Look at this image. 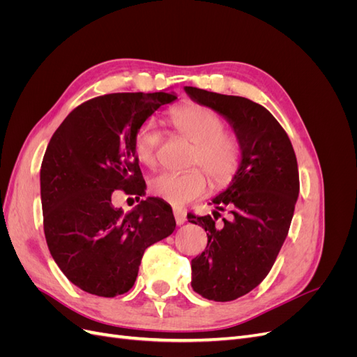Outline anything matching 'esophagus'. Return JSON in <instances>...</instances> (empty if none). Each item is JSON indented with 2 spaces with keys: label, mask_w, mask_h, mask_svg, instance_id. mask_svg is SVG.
Masks as SVG:
<instances>
[{
  "label": "esophagus",
  "mask_w": 357,
  "mask_h": 357,
  "mask_svg": "<svg viewBox=\"0 0 357 357\" xmlns=\"http://www.w3.org/2000/svg\"><path fill=\"white\" fill-rule=\"evenodd\" d=\"M174 218H176L177 225H183L186 222V211L181 208H174Z\"/></svg>",
  "instance_id": "obj_1"
}]
</instances>
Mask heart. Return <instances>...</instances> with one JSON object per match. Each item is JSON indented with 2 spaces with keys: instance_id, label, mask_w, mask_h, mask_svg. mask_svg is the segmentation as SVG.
<instances>
[{
  "instance_id": "heart-1",
  "label": "heart",
  "mask_w": 357,
  "mask_h": 357,
  "mask_svg": "<svg viewBox=\"0 0 357 357\" xmlns=\"http://www.w3.org/2000/svg\"><path fill=\"white\" fill-rule=\"evenodd\" d=\"M176 131L193 143L190 165H199L214 185L225 186L240 167L241 147L238 139L226 134L222 119L207 107L185 104L169 113ZM159 129L155 121H146L135 135V153L143 164H156ZM199 168L186 171H162L150 180V192L171 205H183L199 198L207 189V177Z\"/></svg>"
}]
</instances>
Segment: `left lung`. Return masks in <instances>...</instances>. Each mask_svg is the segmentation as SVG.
<instances>
[{
	"label": "left lung",
	"instance_id": "8db88e82",
	"mask_svg": "<svg viewBox=\"0 0 357 357\" xmlns=\"http://www.w3.org/2000/svg\"><path fill=\"white\" fill-rule=\"evenodd\" d=\"M185 92L225 117L241 147L238 171L211 199L213 218L188 214L208 238L192 259V289L215 302L234 301L261 284L286 240L299 195L298 162L286 131L261 104L192 86ZM225 208L230 218L218 224Z\"/></svg>",
	"mask_w": 357,
	"mask_h": 357
}]
</instances>
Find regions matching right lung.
Segmentation results:
<instances>
[{"instance_id": "obj_1", "label": "right lung", "mask_w": 357, "mask_h": 357, "mask_svg": "<svg viewBox=\"0 0 357 357\" xmlns=\"http://www.w3.org/2000/svg\"><path fill=\"white\" fill-rule=\"evenodd\" d=\"M176 100L174 92L98 96L74 109L50 138L40 169L46 241L61 271L88 294H126L146 248L176 229L164 199L149 197L128 213L112 202L119 189L146 195L135 135Z\"/></svg>"}]
</instances>
